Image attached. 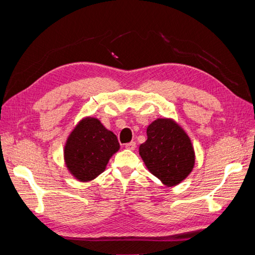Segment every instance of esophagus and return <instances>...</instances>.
Masks as SVG:
<instances>
[{
	"instance_id": "esophagus-1",
	"label": "esophagus",
	"mask_w": 255,
	"mask_h": 255,
	"mask_svg": "<svg viewBox=\"0 0 255 255\" xmlns=\"http://www.w3.org/2000/svg\"><path fill=\"white\" fill-rule=\"evenodd\" d=\"M125 148L129 149V150H134V149H136V142L131 141V142H129V143H126V144H125Z\"/></svg>"
}]
</instances>
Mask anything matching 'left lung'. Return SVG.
<instances>
[{
	"instance_id": "1",
	"label": "left lung",
	"mask_w": 255,
	"mask_h": 255,
	"mask_svg": "<svg viewBox=\"0 0 255 255\" xmlns=\"http://www.w3.org/2000/svg\"><path fill=\"white\" fill-rule=\"evenodd\" d=\"M147 136L139 154L151 174L167 187L185 180L195 165L194 147L185 130L171 118H158L148 126Z\"/></svg>"
}]
</instances>
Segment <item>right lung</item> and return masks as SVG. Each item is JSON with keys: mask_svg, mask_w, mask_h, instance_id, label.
<instances>
[{"mask_svg": "<svg viewBox=\"0 0 255 255\" xmlns=\"http://www.w3.org/2000/svg\"><path fill=\"white\" fill-rule=\"evenodd\" d=\"M116 134L95 117L80 121L64 145L68 171L80 182L94 180L106 169L108 161L119 150Z\"/></svg>", "mask_w": 255, "mask_h": 255, "instance_id": "1", "label": "right lung"}]
</instances>
